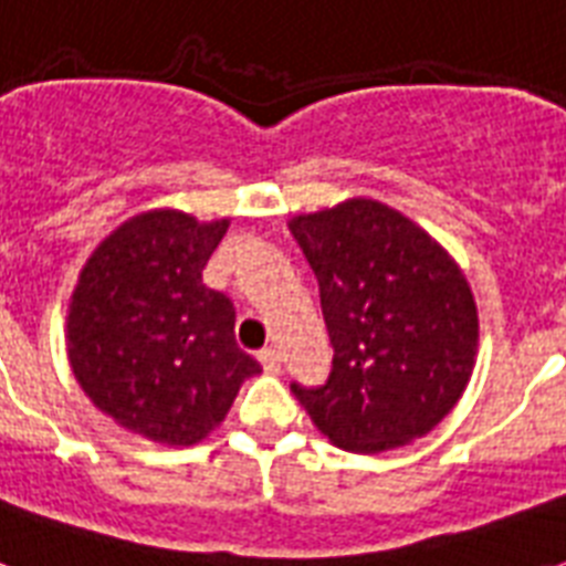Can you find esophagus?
<instances>
[{"label":"esophagus","mask_w":566,"mask_h":566,"mask_svg":"<svg viewBox=\"0 0 566 566\" xmlns=\"http://www.w3.org/2000/svg\"><path fill=\"white\" fill-rule=\"evenodd\" d=\"M258 361L264 364L266 373H279V370H282V353H279L275 346H264V349L258 353Z\"/></svg>","instance_id":"obj_1"}]
</instances>
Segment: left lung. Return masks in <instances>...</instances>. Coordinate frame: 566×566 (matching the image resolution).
Masks as SVG:
<instances>
[{
  "label": "left lung",
  "mask_w": 566,
  "mask_h": 566,
  "mask_svg": "<svg viewBox=\"0 0 566 566\" xmlns=\"http://www.w3.org/2000/svg\"><path fill=\"white\" fill-rule=\"evenodd\" d=\"M319 282L332 370L293 396L332 443L385 452L429 434L461 399L479 317L458 264L394 208L373 199L291 222Z\"/></svg>",
  "instance_id": "1"
}]
</instances>
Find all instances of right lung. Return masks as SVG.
<instances>
[{
  "instance_id": "right-lung-1",
  "label": "right lung",
  "mask_w": 566,
  "mask_h": 566,
  "mask_svg": "<svg viewBox=\"0 0 566 566\" xmlns=\"http://www.w3.org/2000/svg\"><path fill=\"white\" fill-rule=\"evenodd\" d=\"M229 220L149 211L84 264L66 353L91 402L123 429L190 447L217 429L261 364L234 340V305L202 284Z\"/></svg>"
}]
</instances>
